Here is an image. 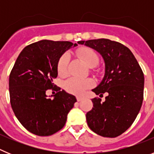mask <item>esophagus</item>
I'll use <instances>...</instances> for the list:
<instances>
[{
	"mask_svg": "<svg viewBox=\"0 0 154 154\" xmlns=\"http://www.w3.org/2000/svg\"><path fill=\"white\" fill-rule=\"evenodd\" d=\"M76 99H77V101L78 102H81L82 100L84 99V97H82V96H77V97H76Z\"/></svg>",
	"mask_w": 154,
	"mask_h": 154,
	"instance_id": "obj_1",
	"label": "esophagus"
}]
</instances>
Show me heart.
I'll use <instances>...</instances> for the list:
<instances>
[{"label": "heart", "instance_id": "obj_1", "mask_svg": "<svg viewBox=\"0 0 154 154\" xmlns=\"http://www.w3.org/2000/svg\"><path fill=\"white\" fill-rule=\"evenodd\" d=\"M80 58L85 62L89 68L95 67L99 63V58L97 53L89 48H83L78 52ZM69 62V56L64 55L61 57L58 63V74L62 76H65L68 74V65ZM93 85V82L89 79L70 78L65 81L64 88L68 92L73 95L80 96L85 92L86 89H89Z\"/></svg>", "mask_w": 154, "mask_h": 154}]
</instances>
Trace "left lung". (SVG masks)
Wrapping results in <instances>:
<instances>
[{
	"label": "left lung",
	"mask_w": 154,
	"mask_h": 154,
	"mask_svg": "<svg viewBox=\"0 0 154 154\" xmlns=\"http://www.w3.org/2000/svg\"><path fill=\"white\" fill-rule=\"evenodd\" d=\"M101 55L105 73L101 82L92 89L96 95L107 92L105 102L94 98L93 108L86 113L87 124L104 137L124 133L137 118L143 99L144 75L132 51L117 42L100 38L80 41Z\"/></svg>",
	"instance_id": "obj_1"
}]
</instances>
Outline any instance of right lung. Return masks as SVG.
Wrapping results in <instances>:
<instances>
[{
  "instance_id": "1",
  "label": "right lung",
  "mask_w": 154,
  "mask_h": 154,
  "mask_svg": "<svg viewBox=\"0 0 154 154\" xmlns=\"http://www.w3.org/2000/svg\"><path fill=\"white\" fill-rule=\"evenodd\" d=\"M77 45L70 42L41 40L19 54L9 76L11 105L19 122L31 133L50 136L65 126L76 99L55 87L53 79L58 76L62 55ZM51 88L58 91L53 99L46 95Z\"/></svg>"
}]
</instances>
